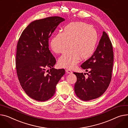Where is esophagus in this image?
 <instances>
[{"mask_svg": "<svg viewBox=\"0 0 128 128\" xmlns=\"http://www.w3.org/2000/svg\"><path fill=\"white\" fill-rule=\"evenodd\" d=\"M65 71L67 74H72V72L70 70H68V69H66L65 70Z\"/></svg>", "mask_w": 128, "mask_h": 128, "instance_id": "esophagus-1", "label": "esophagus"}]
</instances>
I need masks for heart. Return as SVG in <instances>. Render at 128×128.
Wrapping results in <instances>:
<instances>
[{
    "label": "heart",
    "mask_w": 128,
    "mask_h": 128,
    "mask_svg": "<svg viewBox=\"0 0 128 128\" xmlns=\"http://www.w3.org/2000/svg\"><path fill=\"white\" fill-rule=\"evenodd\" d=\"M98 40L96 30L84 22H72L64 27L50 42V46L56 54H63L68 46L70 48L58 60L62 67L72 68L78 63L80 58L86 60L94 52Z\"/></svg>",
    "instance_id": "1"
}]
</instances>
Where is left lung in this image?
<instances>
[{"label":"left lung","instance_id":"1","mask_svg":"<svg viewBox=\"0 0 128 128\" xmlns=\"http://www.w3.org/2000/svg\"><path fill=\"white\" fill-rule=\"evenodd\" d=\"M113 61L112 42L104 31L93 55L81 65L88 72V77H85L83 73L74 72L76 76L74 88L76 96L82 100L89 101L102 95L111 80Z\"/></svg>","mask_w":128,"mask_h":128}]
</instances>
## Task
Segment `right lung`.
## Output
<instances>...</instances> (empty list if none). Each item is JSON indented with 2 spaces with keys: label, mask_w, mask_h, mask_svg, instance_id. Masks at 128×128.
Returning a JSON list of instances; mask_svg holds the SVG:
<instances>
[{
  "label": "right lung",
  "mask_w": 128,
  "mask_h": 128,
  "mask_svg": "<svg viewBox=\"0 0 128 128\" xmlns=\"http://www.w3.org/2000/svg\"><path fill=\"white\" fill-rule=\"evenodd\" d=\"M64 20L61 17L52 16L33 21L23 31L18 41L17 74L22 89L34 100L45 101L52 98L65 74L64 69L54 68L56 60L48 44L49 38ZM48 68L49 71L46 70Z\"/></svg>",
  "instance_id": "1"
}]
</instances>
